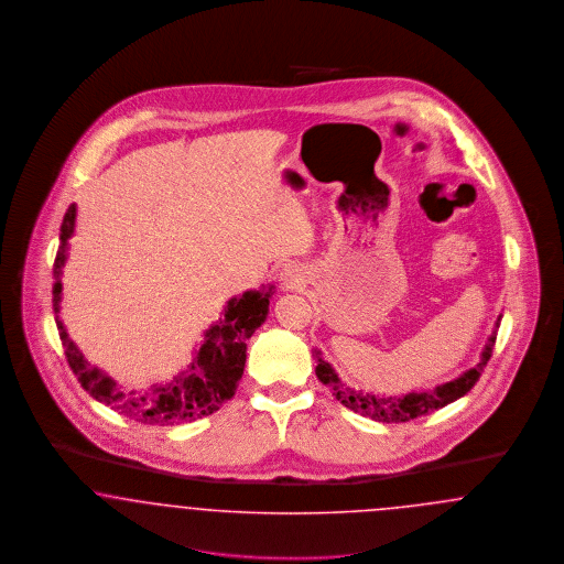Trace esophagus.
<instances>
[{
	"mask_svg": "<svg viewBox=\"0 0 564 564\" xmlns=\"http://www.w3.org/2000/svg\"><path fill=\"white\" fill-rule=\"evenodd\" d=\"M281 285L285 290H297L304 285V276L295 267H288V269L281 270Z\"/></svg>",
	"mask_w": 564,
	"mask_h": 564,
	"instance_id": "1",
	"label": "esophagus"
}]
</instances>
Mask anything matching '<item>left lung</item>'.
Segmentation results:
<instances>
[{"label":"left lung","mask_w":564,"mask_h":564,"mask_svg":"<svg viewBox=\"0 0 564 564\" xmlns=\"http://www.w3.org/2000/svg\"><path fill=\"white\" fill-rule=\"evenodd\" d=\"M499 323H501V315L499 319L495 322V329L492 334L488 336L486 345H484L482 352H480V361L465 370L463 375L456 376L453 380L444 382V384H437L435 389H421V391H408L405 395H380V393H372V391H361L357 387H350L347 384L338 372L332 368V364H327L323 359L322 350H315V359H317V378L322 380L325 387L332 389V395L347 405L352 412L361 414V416H368L372 421L378 423H408V421H414L419 416H425L433 410H440L448 403L456 402L458 398H463L465 393L471 391V387L478 382V378L482 375L492 349H495V340H497V329H499Z\"/></svg>","instance_id":"obj_1"}]
</instances>
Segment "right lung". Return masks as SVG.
I'll list each match as a JSON object with an SVG mask.
<instances>
[{"label":"right lung","mask_w":564,"mask_h":564,"mask_svg":"<svg viewBox=\"0 0 564 564\" xmlns=\"http://www.w3.org/2000/svg\"><path fill=\"white\" fill-rule=\"evenodd\" d=\"M76 205H69L61 224L58 251L54 258L53 308L61 343L67 361L78 376L82 387L97 400L122 416L143 425H182L209 416L237 391L247 359V340L269 317L270 297L274 285L249 290L226 302L221 317L203 332V343L192 350V364L169 382H156L150 391H124L111 376L93 366L76 343L69 338L61 319L63 269L67 262L69 239L76 230Z\"/></svg>","instance_id":"1"}]
</instances>
